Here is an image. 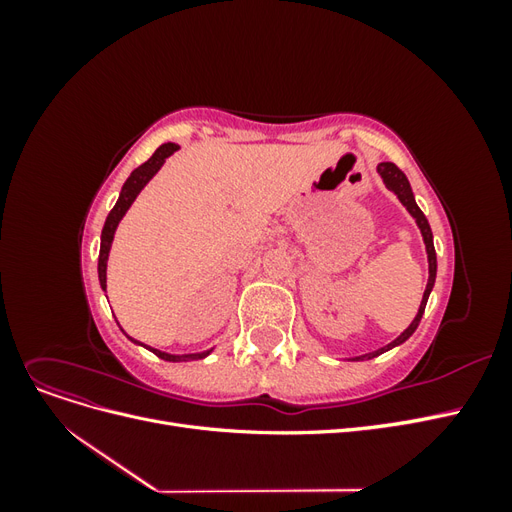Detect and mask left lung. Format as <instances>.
Masks as SVG:
<instances>
[{
  "mask_svg": "<svg viewBox=\"0 0 512 512\" xmlns=\"http://www.w3.org/2000/svg\"><path fill=\"white\" fill-rule=\"evenodd\" d=\"M378 173H380V177H382V181H384L386 188H389V190H391V192L401 200V205H404V207L410 211V215H412V218L416 220L418 228H421V235H423V241H425V247H427L429 280H427V288H425V292H423L421 307H418V314H416V318L412 320L410 327H408L404 333H401V335L395 339V342H391L389 346H384V348L374 350V352H369V354H363V356H356L354 361L374 359V356H378V354H382V352L391 350V348H395V346H399V344H404V342H406V339L416 331L418 322H421V318H423L425 305H427V299H429V292H431L433 284H436V271H438L436 247H433V235H431V228H429V222H427V218H425V213H423L421 209H418V205H416V200H414V194H412V188H410V181H408V177H406L404 173H401V170H399L393 162H380V164H378Z\"/></svg>",
  "mask_w": 512,
  "mask_h": 512,
  "instance_id": "1",
  "label": "left lung"
}]
</instances>
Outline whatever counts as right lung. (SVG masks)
Returning <instances> with one entry per match:
<instances>
[{
  "label": "right lung",
  "instance_id": "add662e5",
  "mask_svg": "<svg viewBox=\"0 0 512 512\" xmlns=\"http://www.w3.org/2000/svg\"><path fill=\"white\" fill-rule=\"evenodd\" d=\"M179 149V145L175 143H164L162 147L156 149V153L145 162L138 166L136 170H132V175L126 179V183H123L121 188V194H119V200L115 203V207L111 209V213H108V218L104 222V228H102V241H100V256H98V277H100V286L102 290H106V260H108V252H111V243H113V237H115V230L121 222L123 215H126V211L130 209V205L134 203V198L141 194V190L145 188V185L149 183V179L158 173V170L162 168V164L166 162L168 156H173V153ZM132 339V337H130ZM134 344H141L136 342V339H132ZM143 346V344H141ZM153 354H158L160 359L164 361H173V363H179V361H196V359H203V356H207L211 350L207 352H194V354H168V352H162V350H156V348H149Z\"/></svg>",
  "mask_w": 512,
  "mask_h": 512
}]
</instances>
